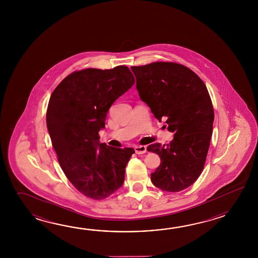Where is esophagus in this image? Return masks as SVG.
Returning a JSON list of instances; mask_svg holds the SVG:
<instances>
[{
    "mask_svg": "<svg viewBox=\"0 0 258 258\" xmlns=\"http://www.w3.org/2000/svg\"><path fill=\"white\" fill-rule=\"evenodd\" d=\"M135 151L137 154H144L147 152V147L146 146H136Z\"/></svg>",
    "mask_w": 258,
    "mask_h": 258,
    "instance_id": "34e87169",
    "label": "esophagus"
}]
</instances>
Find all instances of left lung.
<instances>
[{
    "mask_svg": "<svg viewBox=\"0 0 258 258\" xmlns=\"http://www.w3.org/2000/svg\"><path fill=\"white\" fill-rule=\"evenodd\" d=\"M131 69L140 99L174 134L169 145L148 147L160 158L151 181L163 191L180 192L198 180L209 152L214 110L208 88L196 73L175 62L157 61Z\"/></svg>",
    "mask_w": 258,
    "mask_h": 258,
    "instance_id": "left-lung-1",
    "label": "left lung"
}]
</instances>
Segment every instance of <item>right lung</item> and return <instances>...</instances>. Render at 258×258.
I'll list each match as a JSON object with an SVG mask.
<instances>
[{
	"mask_svg": "<svg viewBox=\"0 0 258 258\" xmlns=\"http://www.w3.org/2000/svg\"><path fill=\"white\" fill-rule=\"evenodd\" d=\"M135 84L129 68H88L66 77L55 88L46 114L58 161L68 180L84 196L110 197L122 185L134 148L99 142L112 103Z\"/></svg>",
	"mask_w": 258,
	"mask_h": 258,
	"instance_id": "obj_1",
	"label": "right lung"
}]
</instances>
